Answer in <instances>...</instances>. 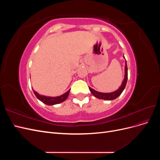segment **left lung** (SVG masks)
Here are the masks:
<instances>
[{
	"label": "left lung",
	"instance_id": "1",
	"mask_svg": "<svg viewBox=\"0 0 160 160\" xmlns=\"http://www.w3.org/2000/svg\"><path fill=\"white\" fill-rule=\"evenodd\" d=\"M123 58H125L124 56H123ZM127 81H128V66H127V62L125 61V77L122 85H121V86L119 87L118 90H116L113 92H111V93H101V92L97 91L93 89L89 88H89L90 91L91 92V93L97 98H98L99 99H104V100H113V99H115L117 98H118V97L122 94V93L125 88V85H126Z\"/></svg>",
	"mask_w": 160,
	"mask_h": 160
}]
</instances>
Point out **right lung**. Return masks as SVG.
I'll use <instances>...</instances> for the list:
<instances>
[{
	"label": "right lung",
	"mask_w": 160,
	"mask_h": 160,
	"mask_svg": "<svg viewBox=\"0 0 160 160\" xmlns=\"http://www.w3.org/2000/svg\"><path fill=\"white\" fill-rule=\"evenodd\" d=\"M33 92L34 93H35V96L37 97V98L38 100L42 101L43 103H45L47 105H53L59 104L63 102V101L68 98L70 89L69 91H67L64 94H62L60 96H57V97H49V96L41 95L40 94H38L37 91L34 90H33Z\"/></svg>",
	"instance_id": "1"
}]
</instances>
